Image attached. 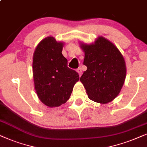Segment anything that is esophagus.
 I'll list each match as a JSON object with an SVG mask.
<instances>
[{
    "mask_svg": "<svg viewBox=\"0 0 147 147\" xmlns=\"http://www.w3.org/2000/svg\"><path fill=\"white\" fill-rule=\"evenodd\" d=\"M77 72H78V73H79V75L80 77H81V76L82 75V73H83V72H82L81 68H78V69H77Z\"/></svg>",
    "mask_w": 147,
    "mask_h": 147,
    "instance_id": "1",
    "label": "esophagus"
}]
</instances>
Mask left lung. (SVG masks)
<instances>
[{"mask_svg": "<svg viewBox=\"0 0 147 147\" xmlns=\"http://www.w3.org/2000/svg\"><path fill=\"white\" fill-rule=\"evenodd\" d=\"M85 52L83 64L87 67L80 78L89 98L100 103L118 96L126 75L122 54L112 43L99 37L94 44H81Z\"/></svg>", "mask_w": 147, "mask_h": 147, "instance_id": "left-lung-1", "label": "left lung"}]
</instances>
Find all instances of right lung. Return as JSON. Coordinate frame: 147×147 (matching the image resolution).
Segmentation results:
<instances>
[{
	"label": "right lung",
	"mask_w": 147,
	"mask_h": 147,
	"mask_svg": "<svg viewBox=\"0 0 147 147\" xmlns=\"http://www.w3.org/2000/svg\"><path fill=\"white\" fill-rule=\"evenodd\" d=\"M62 42L48 37L41 41L34 54L35 89L41 101L50 107L66 103L79 80L77 72L68 67V60L62 54Z\"/></svg>",
	"instance_id": "1"
}]
</instances>
